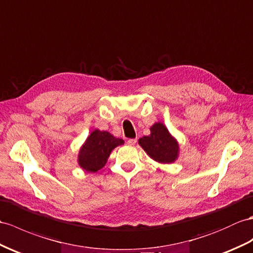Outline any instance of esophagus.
Instances as JSON below:
<instances>
[{
    "instance_id": "obj_1",
    "label": "esophagus",
    "mask_w": 253,
    "mask_h": 253,
    "mask_svg": "<svg viewBox=\"0 0 253 253\" xmlns=\"http://www.w3.org/2000/svg\"><path fill=\"white\" fill-rule=\"evenodd\" d=\"M136 141H137L136 138H130V139H127L126 143H127L128 145H135V144H136Z\"/></svg>"
}]
</instances>
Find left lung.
Instances as JSON below:
<instances>
[{
  "label": "left lung",
  "instance_id": "left-lung-1",
  "mask_svg": "<svg viewBox=\"0 0 253 253\" xmlns=\"http://www.w3.org/2000/svg\"><path fill=\"white\" fill-rule=\"evenodd\" d=\"M138 144L152 160L163 164L173 163L179 155V145L163 123L156 122L150 135L139 138Z\"/></svg>",
  "mask_w": 253,
  "mask_h": 253
}]
</instances>
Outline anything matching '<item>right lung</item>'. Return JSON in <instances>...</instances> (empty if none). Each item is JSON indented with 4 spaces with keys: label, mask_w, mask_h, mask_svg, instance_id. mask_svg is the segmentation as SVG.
<instances>
[{
    "label": "right lung",
    "mask_w": 253,
    "mask_h": 253,
    "mask_svg": "<svg viewBox=\"0 0 253 253\" xmlns=\"http://www.w3.org/2000/svg\"><path fill=\"white\" fill-rule=\"evenodd\" d=\"M123 144V139L115 137L107 131H92L80 148L78 164L85 171L95 173L104 168L115 148Z\"/></svg>",
    "instance_id": "add662e5"
}]
</instances>
